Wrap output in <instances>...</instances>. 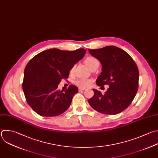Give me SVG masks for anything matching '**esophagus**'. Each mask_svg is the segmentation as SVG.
Returning a JSON list of instances; mask_svg holds the SVG:
<instances>
[{
    "label": "esophagus",
    "mask_w": 158,
    "mask_h": 158,
    "mask_svg": "<svg viewBox=\"0 0 158 158\" xmlns=\"http://www.w3.org/2000/svg\"><path fill=\"white\" fill-rule=\"evenodd\" d=\"M85 88H79V91H82L83 90H85Z\"/></svg>",
    "instance_id": "34e87169"
}]
</instances>
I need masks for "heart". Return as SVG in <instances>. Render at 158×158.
<instances>
[{"label": "heart", "instance_id": "b5f03b06", "mask_svg": "<svg viewBox=\"0 0 158 158\" xmlns=\"http://www.w3.org/2000/svg\"><path fill=\"white\" fill-rule=\"evenodd\" d=\"M85 64L89 69H92L95 66L99 65V61L96 58L90 56V57H88L85 59ZM74 68H75V67H73L71 69V70H70L71 73H72L74 71ZM75 84L77 86L84 88L88 87L91 85V80H87V79H79L75 81Z\"/></svg>", "mask_w": 158, "mask_h": 158}]
</instances>
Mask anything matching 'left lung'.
<instances>
[{"label":"left lung","instance_id":"1","mask_svg":"<svg viewBox=\"0 0 158 158\" xmlns=\"http://www.w3.org/2000/svg\"><path fill=\"white\" fill-rule=\"evenodd\" d=\"M88 51L102 65L96 85L109 86L104 94L93 89L94 96L88 100L89 105L104 114L122 112L131 104L138 91L139 72L136 64L127 52L114 46L88 49Z\"/></svg>","mask_w":158,"mask_h":158}]
</instances>
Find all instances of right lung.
Listing matches in <instances>:
<instances>
[{"label": "right lung", "mask_w": 158, "mask_h": 158, "mask_svg": "<svg viewBox=\"0 0 158 158\" xmlns=\"http://www.w3.org/2000/svg\"><path fill=\"white\" fill-rule=\"evenodd\" d=\"M86 49L62 51L49 49L33 57L25 71L23 90L28 104L38 114L57 116L70 107L78 88L70 85L64 91L57 89L63 78H67L71 69L85 55Z\"/></svg>", "instance_id": "add662e5"}]
</instances>
